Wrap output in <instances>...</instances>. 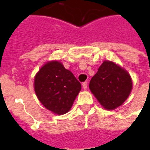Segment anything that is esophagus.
Listing matches in <instances>:
<instances>
[{
	"label": "esophagus",
	"mask_w": 150,
	"mask_h": 150,
	"mask_svg": "<svg viewBox=\"0 0 150 150\" xmlns=\"http://www.w3.org/2000/svg\"><path fill=\"white\" fill-rule=\"evenodd\" d=\"M82 86H83V88L84 90H86V89L88 88V83H87V82H84V83H83Z\"/></svg>",
	"instance_id": "34e87169"
}]
</instances>
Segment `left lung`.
<instances>
[{
    "label": "left lung",
    "mask_w": 150,
    "mask_h": 150,
    "mask_svg": "<svg viewBox=\"0 0 150 150\" xmlns=\"http://www.w3.org/2000/svg\"><path fill=\"white\" fill-rule=\"evenodd\" d=\"M132 88L129 73L111 61H104L101 64L89 83L92 94L108 110L120 106L129 97Z\"/></svg>",
    "instance_id": "left-lung-1"
}]
</instances>
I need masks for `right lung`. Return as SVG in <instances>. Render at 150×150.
I'll use <instances>...</instances> for the list:
<instances>
[{
  "label": "right lung",
  "instance_id": "obj_1",
  "mask_svg": "<svg viewBox=\"0 0 150 150\" xmlns=\"http://www.w3.org/2000/svg\"><path fill=\"white\" fill-rule=\"evenodd\" d=\"M34 90L46 109L62 115L70 111L81 90L74 75L59 61L46 62L34 77Z\"/></svg>",
  "mask_w": 150,
  "mask_h": 150
}]
</instances>
